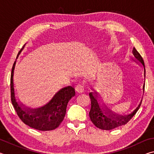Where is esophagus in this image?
<instances>
[{
	"label": "esophagus",
	"instance_id": "obj_1",
	"mask_svg": "<svg viewBox=\"0 0 154 154\" xmlns=\"http://www.w3.org/2000/svg\"><path fill=\"white\" fill-rule=\"evenodd\" d=\"M85 88V85L83 83H80L76 86V91L79 93H82L84 92Z\"/></svg>",
	"mask_w": 154,
	"mask_h": 154
}]
</instances>
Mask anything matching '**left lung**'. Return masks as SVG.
<instances>
[{
	"mask_svg": "<svg viewBox=\"0 0 154 154\" xmlns=\"http://www.w3.org/2000/svg\"><path fill=\"white\" fill-rule=\"evenodd\" d=\"M132 54H133L136 60L140 62L144 67V77H145V64L143 58L134 48L132 50ZM144 88L145 83L143 86V91H144ZM89 95L91 99V109L89 113L91 121L98 128L105 130H112L127 124L136 114L137 111L140 108L142 102L141 100L139 106L132 113L128 115H118L109 109L107 106H106L104 104L100 105L98 103V94L96 91H94V92H90Z\"/></svg>",
	"mask_w": 154,
	"mask_h": 154,
	"instance_id": "8db88e82",
	"label": "left lung"
}]
</instances>
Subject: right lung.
Returning <instances> with one entry per match:
<instances>
[{
  "mask_svg": "<svg viewBox=\"0 0 154 154\" xmlns=\"http://www.w3.org/2000/svg\"><path fill=\"white\" fill-rule=\"evenodd\" d=\"M23 48L19 51L16 59ZM15 64L16 61H15L13 65L11 75V98L12 105H14L17 116L25 124L32 128L41 131L56 129L63 121L66 115L68 103L72 96L75 95L74 88L68 86L62 88L49 103L41 107L36 109L22 107L24 105L18 103L15 96L14 74Z\"/></svg>",
  "mask_w": 154,
  "mask_h": 154,
  "instance_id": "obj_1",
  "label": "right lung"
}]
</instances>
